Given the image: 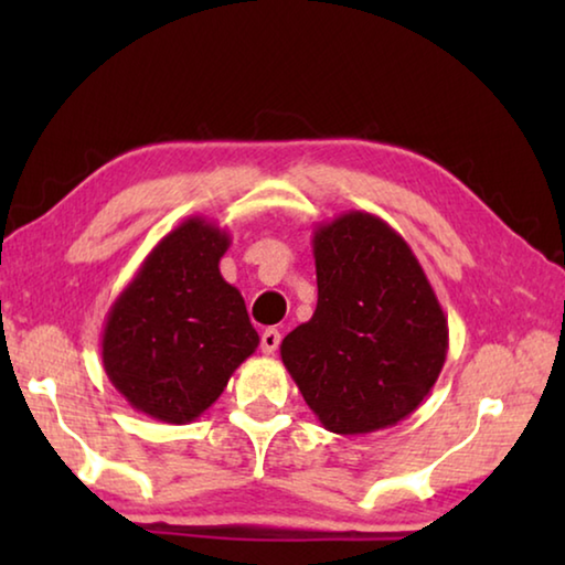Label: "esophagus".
Listing matches in <instances>:
<instances>
[{
    "mask_svg": "<svg viewBox=\"0 0 565 565\" xmlns=\"http://www.w3.org/2000/svg\"><path fill=\"white\" fill-rule=\"evenodd\" d=\"M279 343H281V333L276 331V329H266L264 333H262V351L264 353H276V349H279Z\"/></svg>",
    "mask_w": 565,
    "mask_h": 565,
    "instance_id": "esophagus-1",
    "label": "esophagus"
}]
</instances>
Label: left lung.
Masks as SVG:
<instances>
[{
  "mask_svg": "<svg viewBox=\"0 0 565 565\" xmlns=\"http://www.w3.org/2000/svg\"><path fill=\"white\" fill-rule=\"evenodd\" d=\"M319 301L281 361L331 434L381 431L424 404L448 353V321L406 238L369 212L313 228Z\"/></svg>",
  "mask_w": 565,
  "mask_h": 565,
  "instance_id": "obj_1",
  "label": "left lung"
}]
</instances>
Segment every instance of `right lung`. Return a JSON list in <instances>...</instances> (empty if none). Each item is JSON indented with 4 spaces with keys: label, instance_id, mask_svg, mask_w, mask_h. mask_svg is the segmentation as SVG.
I'll use <instances>...</instances> for the list:
<instances>
[{
    "label": "right lung",
    "instance_id": "1",
    "mask_svg": "<svg viewBox=\"0 0 565 565\" xmlns=\"http://www.w3.org/2000/svg\"><path fill=\"white\" fill-rule=\"evenodd\" d=\"M228 244L226 228L204 216L184 218L111 303L102 363L139 414L191 424L259 347L244 296L218 271Z\"/></svg>",
    "mask_w": 565,
    "mask_h": 565
}]
</instances>
